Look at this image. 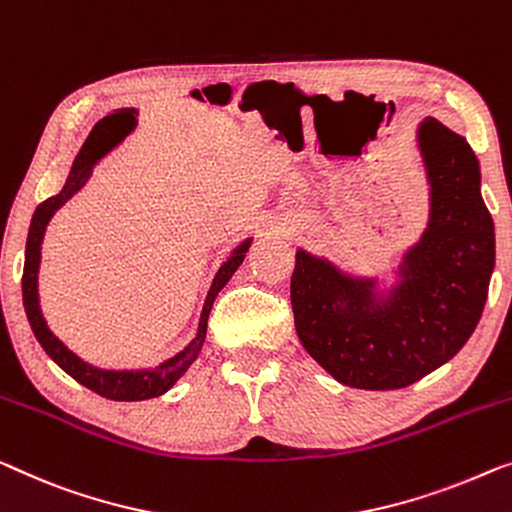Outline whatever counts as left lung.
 <instances>
[{"label":"left lung","instance_id":"8db88e82","mask_svg":"<svg viewBox=\"0 0 512 512\" xmlns=\"http://www.w3.org/2000/svg\"><path fill=\"white\" fill-rule=\"evenodd\" d=\"M430 223L402 257L400 282L377 292L329 259L296 250L292 310L299 340L340 384L393 391L430 375L471 338L494 269V223L469 142L441 121L418 126Z\"/></svg>","mask_w":512,"mask_h":512}]
</instances>
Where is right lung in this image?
Wrapping results in <instances>:
<instances>
[{"label": "right lung", "instance_id": "obj_1", "mask_svg": "<svg viewBox=\"0 0 512 512\" xmlns=\"http://www.w3.org/2000/svg\"><path fill=\"white\" fill-rule=\"evenodd\" d=\"M135 114L137 112L133 108L117 110L108 114V117H103L94 128H91L89 137L85 140V144H82L80 154L73 160V167L71 172H68L64 188H61L57 195H52L45 202L38 204L34 211L32 225H29V234H27L25 271H22V303H25L27 319L29 324H32L36 340L41 342V347L45 349V354H48L52 361L66 372V375H71L75 381H78V384L87 386L89 391L103 395V398L117 400V402H137V400L158 398V395L167 393L174 384H177V379L190 368V363L200 356L204 338H207V322H209L211 305L216 301L220 289L227 285V280H230L234 276V271L241 266L243 257H246L250 248V241H253V239H246L241 246H236L234 253L227 257V262H223V266L218 269L216 278H213L209 287L207 301H204L200 326H197L195 338L190 340L188 347L181 349L177 356L167 358V361L156 365V368H149V370L94 368V365L82 361L80 356H75L71 349H68L64 342H61L57 335L48 329V324H45L43 319L41 305H38V266H41V243H43L45 227H48L50 218L55 216V211L64 207V204L71 200L82 186H85L98 160L117 147V144L133 131L137 124Z\"/></svg>", "mask_w": 512, "mask_h": 512}]
</instances>
